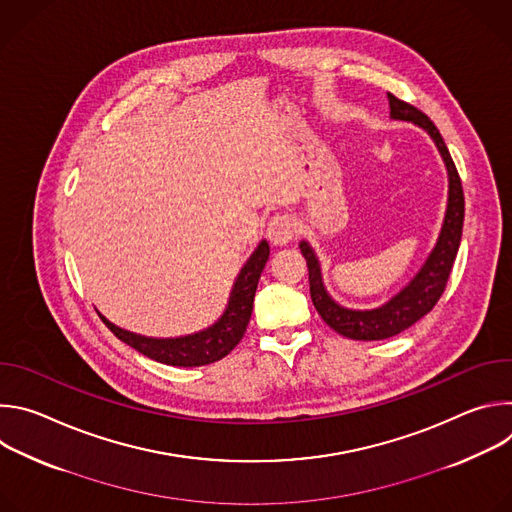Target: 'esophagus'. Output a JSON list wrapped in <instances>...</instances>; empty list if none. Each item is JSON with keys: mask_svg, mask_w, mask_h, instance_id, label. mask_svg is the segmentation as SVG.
Listing matches in <instances>:
<instances>
[{"mask_svg": "<svg viewBox=\"0 0 512 512\" xmlns=\"http://www.w3.org/2000/svg\"><path fill=\"white\" fill-rule=\"evenodd\" d=\"M267 237L277 247L287 245L291 239L296 237L294 218H291L289 214H275L267 225Z\"/></svg>", "mask_w": 512, "mask_h": 512, "instance_id": "34e87169", "label": "esophagus"}]
</instances>
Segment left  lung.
Returning <instances> with one entry per match:
<instances>
[{"instance_id":"obj_1","label":"left lung","mask_w":512,"mask_h":512,"mask_svg":"<svg viewBox=\"0 0 512 512\" xmlns=\"http://www.w3.org/2000/svg\"><path fill=\"white\" fill-rule=\"evenodd\" d=\"M389 97V107H391V117L401 119V121H413L415 125L423 127L431 139L435 141L437 150H440L448 176H450V196H448V210L444 218V227L440 233V239H437L435 249L431 251L429 259L421 267V271L413 277V281L401 289L399 294L387 302L385 306L377 310H346L338 306L324 289L322 283V273H320V263L312 251V247L302 241L300 249L302 255L306 257L308 263V273H310V296L314 302V308L322 316V320L336 330L338 334L352 338V340H383L397 336L399 332L407 330L413 326L419 318H423L427 312L433 310L437 300L442 298L446 283L450 279L458 247L462 241V227H464V190H462V180L456 170V164L448 152V145L442 137V133L437 131L433 121L419 111L417 107L397 99L395 95L387 93Z\"/></svg>"}]
</instances>
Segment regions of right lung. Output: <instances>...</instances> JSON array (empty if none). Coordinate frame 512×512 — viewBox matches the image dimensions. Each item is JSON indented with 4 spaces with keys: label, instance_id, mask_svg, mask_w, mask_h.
Returning a JSON list of instances; mask_svg holds the SVG:
<instances>
[{
    "label": "right lung",
    "instance_id": "obj_1",
    "mask_svg": "<svg viewBox=\"0 0 512 512\" xmlns=\"http://www.w3.org/2000/svg\"><path fill=\"white\" fill-rule=\"evenodd\" d=\"M267 259L269 245L267 241H261L235 281L229 308L223 314V318L198 334L182 338H145L123 328H117L103 316L101 320L121 342L129 344L131 348L152 360L172 364V367H202V364L216 362L225 358L241 342L247 330L253 312L255 289Z\"/></svg>",
    "mask_w": 512,
    "mask_h": 512
}]
</instances>
